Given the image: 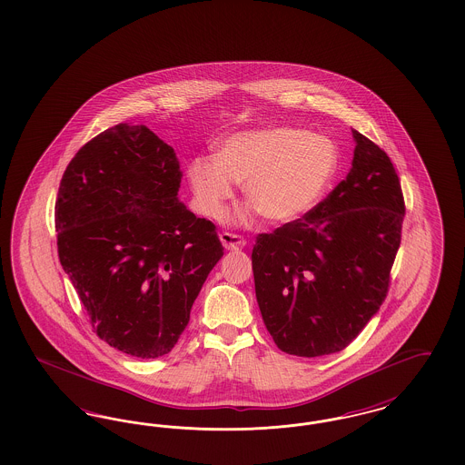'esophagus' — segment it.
Returning <instances> with one entry per match:
<instances>
[{
  "mask_svg": "<svg viewBox=\"0 0 465 465\" xmlns=\"http://www.w3.org/2000/svg\"><path fill=\"white\" fill-rule=\"evenodd\" d=\"M220 241L223 243V247L226 251H239V249H242V247L245 245V239H243V237L228 233V232H223V233L220 235Z\"/></svg>",
  "mask_w": 465,
  "mask_h": 465,
  "instance_id": "esophagus-1",
  "label": "esophagus"
}]
</instances>
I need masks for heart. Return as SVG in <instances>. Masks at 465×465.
Wrapping results in <instances>:
<instances>
[{"label": "heart", "mask_w": 465, "mask_h": 465, "mask_svg": "<svg viewBox=\"0 0 465 465\" xmlns=\"http://www.w3.org/2000/svg\"><path fill=\"white\" fill-rule=\"evenodd\" d=\"M337 166L339 150L331 138L282 126L228 136L216 159L197 157L188 164V180L209 218H223L239 183L261 218L289 223L315 207Z\"/></svg>", "instance_id": "1"}]
</instances>
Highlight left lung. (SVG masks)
<instances>
[{"label":"left lung","mask_w":465,"mask_h":465,"mask_svg":"<svg viewBox=\"0 0 465 465\" xmlns=\"http://www.w3.org/2000/svg\"><path fill=\"white\" fill-rule=\"evenodd\" d=\"M353 133L348 176L312 211L252 249L262 322L283 353L344 350L386 299L405 218L388 153Z\"/></svg>","instance_id":"1"}]
</instances>
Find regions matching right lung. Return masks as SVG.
<instances>
[{
    "instance_id": "right-lung-1",
    "label": "right lung",
    "mask_w": 465,
    "mask_h": 465,
    "mask_svg": "<svg viewBox=\"0 0 465 465\" xmlns=\"http://www.w3.org/2000/svg\"><path fill=\"white\" fill-rule=\"evenodd\" d=\"M180 183L174 150L121 123L79 149L58 188L62 268L98 337L136 358L174 348L223 256L216 226L178 199Z\"/></svg>"
}]
</instances>
